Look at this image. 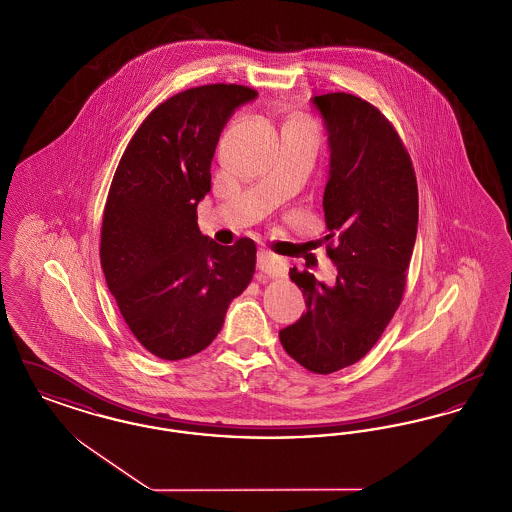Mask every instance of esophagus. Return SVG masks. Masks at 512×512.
<instances>
[{
    "label": "esophagus",
    "instance_id": "esophagus-1",
    "mask_svg": "<svg viewBox=\"0 0 512 512\" xmlns=\"http://www.w3.org/2000/svg\"><path fill=\"white\" fill-rule=\"evenodd\" d=\"M257 268H259V276L263 278H278V276H286L288 272L286 261L268 251H261L257 255Z\"/></svg>",
    "mask_w": 512,
    "mask_h": 512
}]
</instances>
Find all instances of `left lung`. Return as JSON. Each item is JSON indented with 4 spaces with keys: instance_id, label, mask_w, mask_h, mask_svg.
<instances>
[{
    "instance_id": "1",
    "label": "left lung",
    "mask_w": 512,
    "mask_h": 512,
    "mask_svg": "<svg viewBox=\"0 0 512 512\" xmlns=\"http://www.w3.org/2000/svg\"><path fill=\"white\" fill-rule=\"evenodd\" d=\"M311 101L328 134L324 242L338 274L324 284L307 270H290L307 311L280 330V341L299 365L330 374L363 359L401 303L418 188L407 149L374 105L343 92Z\"/></svg>"
}]
</instances>
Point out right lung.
<instances>
[{
  "label": "right lung",
  "instance_id": "add662e5",
  "mask_svg": "<svg viewBox=\"0 0 512 512\" xmlns=\"http://www.w3.org/2000/svg\"><path fill=\"white\" fill-rule=\"evenodd\" d=\"M257 92L209 84L155 107L122 153L101 224V268L130 332L159 359L203 351L255 272L257 247L197 226L220 132Z\"/></svg>",
  "mask_w": 512,
  "mask_h": 512
}]
</instances>
